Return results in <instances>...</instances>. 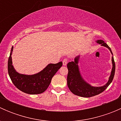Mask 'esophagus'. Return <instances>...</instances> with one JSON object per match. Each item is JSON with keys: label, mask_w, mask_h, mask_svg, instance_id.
Returning <instances> with one entry per match:
<instances>
[{"label": "esophagus", "mask_w": 121, "mask_h": 121, "mask_svg": "<svg viewBox=\"0 0 121 121\" xmlns=\"http://www.w3.org/2000/svg\"><path fill=\"white\" fill-rule=\"evenodd\" d=\"M67 62H68V60L67 59V58H64L63 61V65H66L67 64Z\"/></svg>", "instance_id": "obj_1"}]
</instances>
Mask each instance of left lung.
Returning a JSON list of instances; mask_svg holds the SVG:
<instances>
[{
	"label": "left lung",
	"instance_id": "left-lung-1",
	"mask_svg": "<svg viewBox=\"0 0 121 121\" xmlns=\"http://www.w3.org/2000/svg\"><path fill=\"white\" fill-rule=\"evenodd\" d=\"M97 43L101 44V46L106 47L109 50L112 54L111 49L108 46L107 43L104 42L103 40H99L97 41ZM113 55V54H112ZM80 56H77L74 59V61L69 62L67 64V68L68 70L67 75V85L69 90L73 92L74 94L76 95L80 96L82 97H93L99 94L100 93L103 92L109 85L112 81L113 77L115 75V64L113 57H112V68L111 75L109 78L108 82L105 85L102 86H91L90 84L86 82L82 78V76L80 74L79 70L78 60Z\"/></svg>",
	"mask_w": 121,
	"mask_h": 121
}]
</instances>
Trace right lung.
I'll list each match as a JSON object with an SVG mask.
<instances>
[{"mask_svg": "<svg viewBox=\"0 0 121 121\" xmlns=\"http://www.w3.org/2000/svg\"><path fill=\"white\" fill-rule=\"evenodd\" d=\"M12 47L8 60V73L13 84L19 90L29 94H39L44 92L50 84L53 77L63 65L61 61L49 64L42 71L33 75H24L16 72L12 64Z\"/></svg>", "mask_w": 121, "mask_h": 121, "instance_id": "1", "label": "right lung"}]
</instances>
